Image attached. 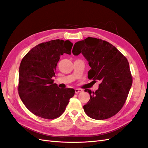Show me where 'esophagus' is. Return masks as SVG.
<instances>
[{"mask_svg":"<svg viewBox=\"0 0 148 148\" xmlns=\"http://www.w3.org/2000/svg\"><path fill=\"white\" fill-rule=\"evenodd\" d=\"M81 91H82V90H81V89H79V88L75 89V93H78V92H81Z\"/></svg>","mask_w":148,"mask_h":148,"instance_id":"1","label":"esophagus"}]
</instances>
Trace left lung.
Returning a JSON list of instances; mask_svg holds the SVG:
<instances>
[{"instance_id":"1","label":"left lung","mask_w":148,"mask_h":148,"mask_svg":"<svg viewBox=\"0 0 148 148\" xmlns=\"http://www.w3.org/2000/svg\"><path fill=\"white\" fill-rule=\"evenodd\" d=\"M73 53H82L88 62V78L101 82L95 92L85 90L90 95L84 106L85 113L97 120L115 115L123 107L132 84L126 57L110 42L91 37L75 42Z\"/></svg>"}]
</instances>
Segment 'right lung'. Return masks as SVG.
Segmentation results:
<instances>
[{"label":"right lung","instance_id":"right-lung-1","mask_svg":"<svg viewBox=\"0 0 148 148\" xmlns=\"http://www.w3.org/2000/svg\"><path fill=\"white\" fill-rule=\"evenodd\" d=\"M73 44L54 40L39 44L22 60L19 69L18 92L29 111L39 117L53 119L64 112L75 91L60 88L52 79L56 76L60 56L70 55Z\"/></svg>","mask_w":148,"mask_h":148}]
</instances>
